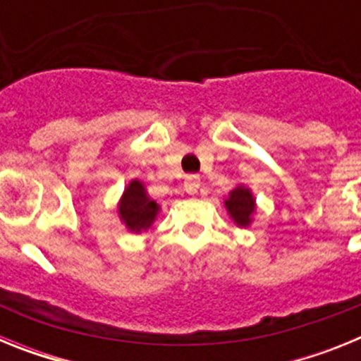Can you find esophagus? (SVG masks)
<instances>
[{"mask_svg": "<svg viewBox=\"0 0 361 361\" xmlns=\"http://www.w3.org/2000/svg\"><path fill=\"white\" fill-rule=\"evenodd\" d=\"M199 188H200L199 175H188L186 180H184V190H186V193H190V195H195L197 191H199Z\"/></svg>", "mask_w": 361, "mask_h": 361, "instance_id": "esophagus-1", "label": "esophagus"}]
</instances>
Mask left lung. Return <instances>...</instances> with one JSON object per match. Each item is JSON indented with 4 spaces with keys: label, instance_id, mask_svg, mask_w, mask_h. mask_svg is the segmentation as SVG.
Returning a JSON list of instances; mask_svg holds the SVG:
<instances>
[{
    "label": "left lung",
    "instance_id": "obj_1",
    "mask_svg": "<svg viewBox=\"0 0 361 361\" xmlns=\"http://www.w3.org/2000/svg\"><path fill=\"white\" fill-rule=\"evenodd\" d=\"M224 204L235 224L240 226V228H245V226L251 224L257 206H255V197L250 188L237 186L229 193Z\"/></svg>",
    "mask_w": 361,
    "mask_h": 361
}]
</instances>
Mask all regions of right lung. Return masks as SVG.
I'll use <instances>...</instances> for the list:
<instances>
[{"label": "right lung", "instance_id": "1", "mask_svg": "<svg viewBox=\"0 0 361 361\" xmlns=\"http://www.w3.org/2000/svg\"><path fill=\"white\" fill-rule=\"evenodd\" d=\"M161 209L155 200H152L146 193V188L141 180L133 178L126 186L119 202V216L124 226L133 233L146 231L157 219V213Z\"/></svg>", "mask_w": 361, "mask_h": 361}]
</instances>
